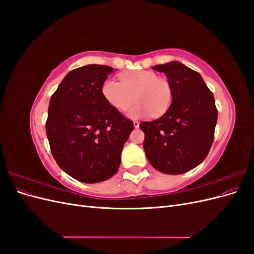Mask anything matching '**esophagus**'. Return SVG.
<instances>
[{
	"mask_svg": "<svg viewBox=\"0 0 254 254\" xmlns=\"http://www.w3.org/2000/svg\"><path fill=\"white\" fill-rule=\"evenodd\" d=\"M133 126H134V128H139V126H140V123H139V122H136V121H134V122H133Z\"/></svg>",
	"mask_w": 254,
	"mask_h": 254,
	"instance_id": "obj_1",
	"label": "esophagus"
}]
</instances>
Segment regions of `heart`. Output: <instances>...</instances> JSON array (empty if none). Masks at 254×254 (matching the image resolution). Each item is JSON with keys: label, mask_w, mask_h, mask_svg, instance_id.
<instances>
[{"label": "heart", "mask_w": 254, "mask_h": 254, "mask_svg": "<svg viewBox=\"0 0 254 254\" xmlns=\"http://www.w3.org/2000/svg\"><path fill=\"white\" fill-rule=\"evenodd\" d=\"M104 98L113 108L125 110L135 98L137 101L126 110L130 119H140L150 114H163L171 106L173 90L165 79L151 71H132L121 75V82L109 78L102 87Z\"/></svg>", "instance_id": "obj_1"}]
</instances>
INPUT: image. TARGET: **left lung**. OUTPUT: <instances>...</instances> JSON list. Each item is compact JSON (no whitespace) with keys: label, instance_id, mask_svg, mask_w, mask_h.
Here are the masks:
<instances>
[{"label":"left lung","instance_id":"left-lung-1","mask_svg":"<svg viewBox=\"0 0 254 254\" xmlns=\"http://www.w3.org/2000/svg\"><path fill=\"white\" fill-rule=\"evenodd\" d=\"M163 72L173 90L171 106L162 117L140 124L143 148L157 171L180 175L203 162L214 140L217 109L201 75L179 61L152 66Z\"/></svg>","mask_w":254,"mask_h":254}]
</instances>
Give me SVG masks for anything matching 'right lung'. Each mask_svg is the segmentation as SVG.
Here are the masks:
<instances>
[{"label":"right lung","mask_w":254,"mask_h":254,"mask_svg":"<svg viewBox=\"0 0 254 254\" xmlns=\"http://www.w3.org/2000/svg\"><path fill=\"white\" fill-rule=\"evenodd\" d=\"M113 71L99 64L75 68L51 97L45 128L53 157L61 170L80 182L111 178L133 130V123L103 96V83Z\"/></svg>","instance_id":"add662e5"}]
</instances>
